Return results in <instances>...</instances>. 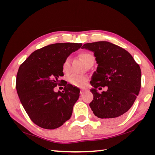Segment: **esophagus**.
I'll list each match as a JSON object with an SVG mask.
<instances>
[{"mask_svg":"<svg viewBox=\"0 0 155 155\" xmlns=\"http://www.w3.org/2000/svg\"><path fill=\"white\" fill-rule=\"evenodd\" d=\"M84 92H85V90H81L80 91V94H81V95H82V94H83Z\"/></svg>","mask_w":155,"mask_h":155,"instance_id":"obj_1","label":"esophagus"}]
</instances>
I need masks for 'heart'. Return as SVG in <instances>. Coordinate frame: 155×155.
<instances>
[{"label":"heart","instance_id":"obj_1","mask_svg":"<svg viewBox=\"0 0 155 155\" xmlns=\"http://www.w3.org/2000/svg\"><path fill=\"white\" fill-rule=\"evenodd\" d=\"M79 57L83 60L85 64L88 66L91 64H94L95 61L94 55L90 52H82L79 54ZM70 58L67 57L63 62L62 64V70L65 74H67L70 72ZM89 78L87 76H78L75 74H72L68 77V81L71 85L76 86V87H84L87 84Z\"/></svg>","mask_w":155,"mask_h":155}]
</instances>
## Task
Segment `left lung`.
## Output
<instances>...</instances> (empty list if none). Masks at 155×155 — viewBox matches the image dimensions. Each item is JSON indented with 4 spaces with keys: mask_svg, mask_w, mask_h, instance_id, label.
<instances>
[{
    "mask_svg": "<svg viewBox=\"0 0 155 155\" xmlns=\"http://www.w3.org/2000/svg\"><path fill=\"white\" fill-rule=\"evenodd\" d=\"M82 48L93 51L98 64L90 81L94 100L90 106L94 114L106 122L120 121L140 92V65L128 51L109 41L87 43ZM105 86L108 87L107 91L97 92V88Z\"/></svg>",
    "mask_w": 155,
    "mask_h": 155,
    "instance_id": "obj_1",
    "label": "left lung"
}]
</instances>
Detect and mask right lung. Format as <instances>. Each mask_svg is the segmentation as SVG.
<instances>
[{
  "label": "right lung",
  "mask_w": 155,
  "mask_h": 155,
  "mask_svg": "<svg viewBox=\"0 0 155 155\" xmlns=\"http://www.w3.org/2000/svg\"><path fill=\"white\" fill-rule=\"evenodd\" d=\"M81 46L70 42L51 44L36 50L20 65L15 83L17 93L28 117L38 127L55 129L71 117L80 90L59 78L64 76L65 59ZM61 84L64 91L54 93V88Z\"/></svg>",
  "instance_id": "right-lung-1"
}]
</instances>
